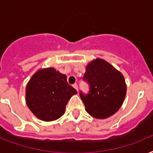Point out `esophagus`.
<instances>
[{
    "mask_svg": "<svg viewBox=\"0 0 153 153\" xmlns=\"http://www.w3.org/2000/svg\"><path fill=\"white\" fill-rule=\"evenodd\" d=\"M73 86H74V88L75 89V90H76L77 91H78V84H77V83L73 84Z\"/></svg>",
    "mask_w": 153,
    "mask_h": 153,
    "instance_id": "34e87169",
    "label": "esophagus"
}]
</instances>
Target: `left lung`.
<instances>
[{
    "label": "left lung",
    "instance_id": "left-lung-1",
    "mask_svg": "<svg viewBox=\"0 0 153 153\" xmlns=\"http://www.w3.org/2000/svg\"><path fill=\"white\" fill-rule=\"evenodd\" d=\"M83 80L88 83L89 92L80 91L79 95L89 114L95 118H107L120 109L126 97V81L109 62L101 59L90 62Z\"/></svg>",
    "mask_w": 153,
    "mask_h": 153
}]
</instances>
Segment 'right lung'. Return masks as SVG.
I'll list each match as a JSON object with an SVG mask.
<instances>
[{"instance_id": "1", "label": "right lung", "mask_w": 153, "mask_h": 153, "mask_svg": "<svg viewBox=\"0 0 153 153\" xmlns=\"http://www.w3.org/2000/svg\"><path fill=\"white\" fill-rule=\"evenodd\" d=\"M76 94V90L67 82V76L51 67L38 71L30 79L26 102L35 116L51 121L64 114L66 105Z\"/></svg>"}]
</instances>
